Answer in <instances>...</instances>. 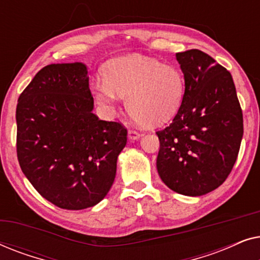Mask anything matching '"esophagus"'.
<instances>
[{
    "mask_svg": "<svg viewBox=\"0 0 260 260\" xmlns=\"http://www.w3.org/2000/svg\"><path fill=\"white\" fill-rule=\"evenodd\" d=\"M141 136H142V134L138 133V131H136V130L131 129V130L127 131V137H129V140H131V141L140 140Z\"/></svg>",
    "mask_w": 260,
    "mask_h": 260,
    "instance_id": "34e87169",
    "label": "esophagus"
}]
</instances>
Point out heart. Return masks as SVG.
<instances>
[{
    "instance_id": "1",
    "label": "heart",
    "mask_w": 260,
    "mask_h": 260,
    "mask_svg": "<svg viewBox=\"0 0 260 260\" xmlns=\"http://www.w3.org/2000/svg\"><path fill=\"white\" fill-rule=\"evenodd\" d=\"M92 94L106 113H115L120 97L133 119L145 126H158L179 112L186 93L183 73L174 66L141 55L113 59L103 71Z\"/></svg>"
}]
</instances>
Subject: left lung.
<instances>
[{
	"label": "left lung",
	"instance_id": "obj_1",
	"mask_svg": "<svg viewBox=\"0 0 260 260\" xmlns=\"http://www.w3.org/2000/svg\"><path fill=\"white\" fill-rule=\"evenodd\" d=\"M186 93L173 122L156 133L158 175L170 189L200 197L225 182L244 134L232 76L199 49L176 53Z\"/></svg>",
	"mask_w": 260,
	"mask_h": 260
}]
</instances>
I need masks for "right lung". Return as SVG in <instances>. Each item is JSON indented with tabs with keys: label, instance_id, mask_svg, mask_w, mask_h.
Returning a JSON list of instances; mask_svg holds the SVG:
<instances>
[{
	"label": "right lung",
	"instance_id": "obj_1",
	"mask_svg": "<svg viewBox=\"0 0 260 260\" xmlns=\"http://www.w3.org/2000/svg\"><path fill=\"white\" fill-rule=\"evenodd\" d=\"M84 63H52L35 74L16 108V152L29 182L56 207L97 205L126 144L122 123L101 120Z\"/></svg>",
	"mask_w": 260,
	"mask_h": 260
}]
</instances>
